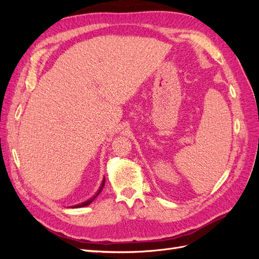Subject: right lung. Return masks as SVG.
<instances>
[{
    "label": "right lung",
    "mask_w": 259,
    "mask_h": 259,
    "mask_svg": "<svg viewBox=\"0 0 259 259\" xmlns=\"http://www.w3.org/2000/svg\"><path fill=\"white\" fill-rule=\"evenodd\" d=\"M105 182H106V179L104 178V180H103V183H101V186H100V188H99V190H98V192L95 194V195H94V197L93 198H91L90 200H88V201H85V202H83V203H81V204H77V205H74V206H72V207H83V206H88V205H90L91 204V203L94 201V200H95L96 198H97V195L100 193V191L101 190H103V188H104V186H105Z\"/></svg>",
    "instance_id": "right-lung-1"
}]
</instances>
